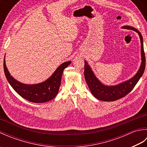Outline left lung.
<instances>
[{"instance_id":"left-lung-1","label":"left lung","mask_w":147,"mask_h":147,"mask_svg":"<svg viewBox=\"0 0 147 147\" xmlns=\"http://www.w3.org/2000/svg\"><path fill=\"white\" fill-rule=\"evenodd\" d=\"M123 28L127 30H131L135 31L138 33L141 41V53H142V64L139 70L135 76L131 79L124 83H120L119 85L112 86H105L96 79V78L91 70L90 66L85 61V70H84V75L85 80L88 85L89 88L91 91L92 95L100 100L112 102L121 98L127 95L131 91L138 83L140 78L144 73L145 68V55L143 49V37L142 34L138 30L129 26H125L123 27Z\"/></svg>"}]
</instances>
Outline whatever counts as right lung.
<instances>
[{"label":"right lung","mask_w":147,"mask_h":147,"mask_svg":"<svg viewBox=\"0 0 147 147\" xmlns=\"http://www.w3.org/2000/svg\"><path fill=\"white\" fill-rule=\"evenodd\" d=\"M4 59V70L9 84L19 95L27 100L34 103H43L51 100L57 95L61 85L62 73L71 61L64 62L45 82L36 85H25L16 80L11 76Z\"/></svg>","instance_id":"1"}]
</instances>
